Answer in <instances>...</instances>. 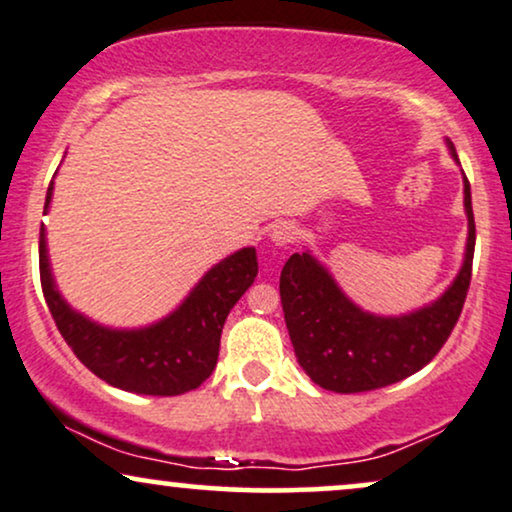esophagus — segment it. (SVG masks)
<instances>
[{"label": "esophagus", "instance_id": "1", "mask_svg": "<svg viewBox=\"0 0 512 512\" xmlns=\"http://www.w3.org/2000/svg\"><path fill=\"white\" fill-rule=\"evenodd\" d=\"M269 238L271 243L281 245V248H288V245H293L297 241V229L290 222H278L271 226Z\"/></svg>", "mask_w": 512, "mask_h": 512}]
</instances>
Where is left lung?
Returning <instances> with one entry per match:
<instances>
[{
	"instance_id": "1",
	"label": "left lung",
	"mask_w": 512,
	"mask_h": 512,
	"mask_svg": "<svg viewBox=\"0 0 512 512\" xmlns=\"http://www.w3.org/2000/svg\"><path fill=\"white\" fill-rule=\"evenodd\" d=\"M451 158L456 148L446 139ZM461 165V163H458ZM468 241L451 286L409 314L380 316L361 309L309 250L290 255L281 271V304L297 364L323 390L354 394L399 383L430 364L454 331L472 276L475 217L463 174Z\"/></svg>"
}]
</instances>
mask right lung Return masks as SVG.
<instances>
[{"label":"right lung","instance_id":"obj_1","mask_svg":"<svg viewBox=\"0 0 512 512\" xmlns=\"http://www.w3.org/2000/svg\"><path fill=\"white\" fill-rule=\"evenodd\" d=\"M54 181L47 189L49 212ZM257 276L255 248H241L200 278L174 312L151 326H101L70 307L51 274L47 229H40V278L47 307L75 357L125 392L174 397L196 390L215 371L226 316Z\"/></svg>","mask_w":512,"mask_h":512}]
</instances>
